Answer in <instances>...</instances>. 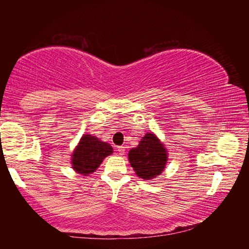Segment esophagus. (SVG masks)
<instances>
[{
	"mask_svg": "<svg viewBox=\"0 0 249 249\" xmlns=\"http://www.w3.org/2000/svg\"><path fill=\"white\" fill-rule=\"evenodd\" d=\"M116 151H117V153H119L120 156H123V155L125 154V147L119 146V147H117V148H116Z\"/></svg>",
	"mask_w": 249,
	"mask_h": 249,
	"instance_id": "obj_1",
	"label": "esophagus"
}]
</instances>
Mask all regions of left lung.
<instances>
[{"instance_id": "1", "label": "left lung", "mask_w": 249, "mask_h": 249, "mask_svg": "<svg viewBox=\"0 0 249 249\" xmlns=\"http://www.w3.org/2000/svg\"><path fill=\"white\" fill-rule=\"evenodd\" d=\"M128 161L140 178L151 180L165 170L168 161V150L157 135L145 134L137 147L128 151Z\"/></svg>"}]
</instances>
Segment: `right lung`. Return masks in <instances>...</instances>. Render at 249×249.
<instances>
[{"label": "right lung", "mask_w": 249, "mask_h": 249, "mask_svg": "<svg viewBox=\"0 0 249 249\" xmlns=\"http://www.w3.org/2000/svg\"><path fill=\"white\" fill-rule=\"evenodd\" d=\"M113 154V147L96 136L84 134L71 154L72 169L82 176H89Z\"/></svg>", "instance_id": "right-lung-1"}]
</instances>
